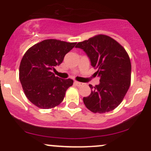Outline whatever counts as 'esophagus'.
<instances>
[{
    "mask_svg": "<svg viewBox=\"0 0 151 151\" xmlns=\"http://www.w3.org/2000/svg\"><path fill=\"white\" fill-rule=\"evenodd\" d=\"M74 84H75L76 86H81L82 85V83H81V82H79V81H74Z\"/></svg>",
    "mask_w": 151,
    "mask_h": 151,
    "instance_id": "esophagus-1",
    "label": "esophagus"
}]
</instances>
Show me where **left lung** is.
Segmentation results:
<instances>
[{
    "mask_svg": "<svg viewBox=\"0 0 151 151\" xmlns=\"http://www.w3.org/2000/svg\"><path fill=\"white\" fill-rule=\"evenodd\" d=\"M76 47L84 50L100 77L99 84H89L91 92L83 98L86 107L93 113L114 110L124 99L131 84V65L126 50L104 35L77 43Z\"/></svg>",
    "mask_w": 151,
    "mask_h": 151,
    "instance_id": "obj_1",
    "label": "left lung"
}]
</instances>
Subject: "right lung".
<instances>
[{
	"label": "right lung",
	"mask_w": 151,
	"mask_h": 151,
	"mask_svg": "<svg viewBox=\"0 0 151 151\" xmlns=\"http://www.w3.org/2000/svg\"><path fill=\"white\" fill-rule=\"evenodd\" d=\"M77 42L50 39L31 47L20 62L19 79L24 93L34 105L51 109L63 101L73 80L55 77V67L63 61L65 55Z\"/></svg>",
	"instance_id": "add662e5"
}]
</instances>
